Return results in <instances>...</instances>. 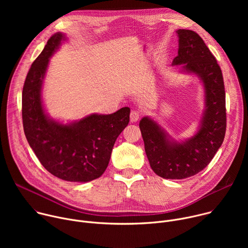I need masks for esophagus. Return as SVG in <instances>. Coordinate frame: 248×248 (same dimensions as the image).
I'll use <instances>...</instances> for the list:
<instances>
[{"instance_id": "1", "label": "esophagus", "mask_w": 248, "mask_h": 248, "mask_svg": "<svg viewBox=\"0 0 248 248\" xmlns=\"http://www.w3.org/2000/svg\"><path fill=\"white\" fill-rule=\"evenodd\" d=\"M140 116H141L140 111H138V110H132V111L130 112V121H131L132 123H135V122H137V121L139 120Z\"/></svg>"}]
</instances>
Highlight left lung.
Instances as JSON below:
<instances>
[{"label": "left lung", "instance_id": "obj_1", "mask_svg": "<svg viewBox=\"0 0 248 248\" xmlns=\"http://www.w3.org/2000/svg\"><path fill=\"white\" fill-rule=\"evenodd\" d=\"M179 50L171 65H182L183 73L201 80L205 108L195 134L185 141L172 139L149 117L141 119L139 127L151 169L161 178L183 180L208 166L221 147L226 133V93L222 70L199 35L188 29L175 31Z\"/></svg>", "mask_w": 248, "mask_h": 248}]
</instances>
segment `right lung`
<instances>
[{
    "instance_id": "add662e5",
    "label": "right lung",
    "mask_w": 248,
    "mask_h": 248,
    "mask_svg": "<svg viewBox=\"0 0 248 248\" xmlns=\"http://www.w3.org/2000/svg\"><path fill=\"white\" fill-rule=\"evenodd\" d=\"M66 37L57 32L33 62L22 90V123L26 139L42 166L57 178L87 183L103 174L113 147L129 123L130 109L114 114H91L79 121L62 124L45 111L42 86L49 60Z\"/></svg>"
}]
</instances>
